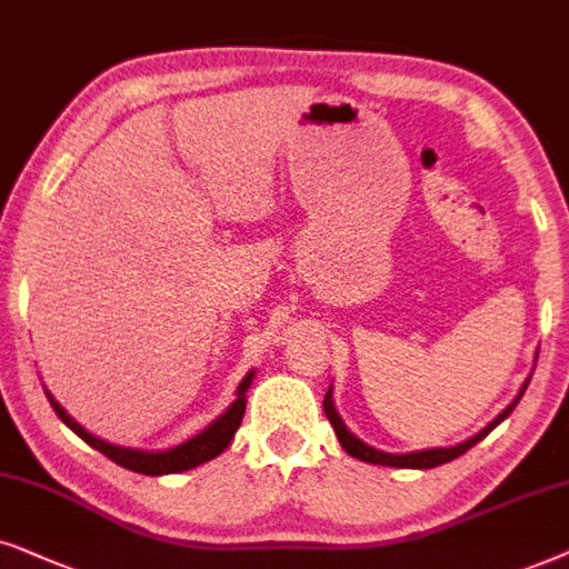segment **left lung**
Returning a JSON list of instances; mask_svg holds the SVG:
<instances>
[{
    "label": "left lung",
    "mask_w": 569,
    "mask_h": 569,
    "mask_svg": "<svg viewBox=\"0 0 569 569\" xmlns=\"http://www.w3.org/2000/svg\"><path fill=\"white\" fill-rule=\"evenodd\" d=\"M528 382L531 380H526V385H522V390H520V396L512 400L510 406L505 408L502 413L497 416L495 421L489 423L487 429H481L479 435L476 437H471V439H466V442H460V445H456V448H437V450H421V452H406V456H390V452H382V450H375V448H369V445H363L359 437H353L351 431L346 429V423L340 421V416L336 413V406H332V398H330V390L325 392V400H322V408H325V416H328L330 419V423H332V429H336V435H338V439H340V445H343V450L348 452V456L351 458H359V460H363V463H375V466H392V468H435V466H442V463H450V460H456L458 456H463V452H468L473 448L476 442H481L483 437L489 435L491 429L497 427V423H502L507 416L512 413V408L518 406V400L522 398V392H526V388H528Z\"/></svg>",
    "instance_id": "left-lung-1"
}]
</instances>
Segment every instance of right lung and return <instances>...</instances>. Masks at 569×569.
Segmentation results:
<instances>
[{"mask_svg":"<svg viewBox=\"0 0 569 569\" xmlns=\"http://www.w3.org/2000/svg\"><path fill=\"white\" fill-rule=\"evenodd\" d=\"M252 377H254V372H249L244 380H241L239 390H237V400H233V403L229 406V411H226L221 419H216L213 423H210V427L202 431V435L187 439L184 445H179V448L166 450V452L127 450V448H117V445L103 442V439L88 435V431L82 429L78 421H72V416H67L64 408L59 406L54 398H51L49 390H47V398H49L51 408H54V411H57L59 419H62L67 427H70L80 439H86L90 448H96L98 452H103V456L109 458V460H113V463L121 466V468H130V471H134V473L163 476V473L189 471V468H194V466H200V463H208V460H213L216 456H221V452L229 448V442L233 439V435H237V429L241 427V419H244L247 388H249V382H252Z\"/></svg>","mask_w":569,"mask_h":569,"instance_id":"obj_1","label":"right lung"}]
</instances>
